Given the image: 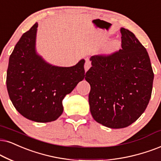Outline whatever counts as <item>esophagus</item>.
Returning a JSON list of instances; mask_svg holds the SVG:
<instances>
[{
  "mask_svg": "<svg viewBox=\"0 0 161 161\" xmlns=\"http://www.w3.org/2000/svg\"><path fill=\"white\" fill-rule=\"evenodd\" d=\"M91 63L90 61H89V60L85 61V72L88 70V69L91 68Z\"/></svg>",
  "mask_w": 161,
  "mask_h": 161,
  "instance_id": "esophagus-1",
  "label": "esophagus"
}]
</instances>
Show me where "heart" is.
Listing matches in <instances>:
<instances>
[{"mask_svg": "<svg viewBox=\"0 0 161 161\" xmlns=\"http://www.w3.org/2000/svg\"><path fill=\"white\" fill-rule=\"evenodd\" d=\"M120 47V43L119 41L117 40H113L110 42L108 44L105 46V51L108 53H112L117 51L118 49Z\"/></svg>", "mask_w": 161, "mask_h": 161, "instance_id": "b5f03b06", "label": "heart"}]
</instances>
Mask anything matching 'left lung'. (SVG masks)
I'll return each mask as SVG.
<instances>
[{
	"label": "left lung",
	"mask_w": 161,
	"mask_h": 161,
	"mask_svg": "<svg viewBox=\"0 0 161 161\" xmlns=\"http://www.w3.org/2000/svg\"><path fill=\"white\" fill-rule=\"evenodd\" d=\"M122 49L91 56L85 80L91 85L90 111L97 123L122 129L135 122L152 96L154 73L146 49L135 34L121 28Z\"/></svg>",
	"instance_id": "left-lung-1"
}]
</instances>
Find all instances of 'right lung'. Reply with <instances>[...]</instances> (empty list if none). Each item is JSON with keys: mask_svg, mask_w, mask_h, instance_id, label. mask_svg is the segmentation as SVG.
<instances>
[{"mask_svg": "<svg viewBox=\"0 0 161 161\" xmlns=\"http://www.w3.org/2000/svg\"><path fill=\"white\" fill-rule=\"evenodd\" d=\"M38 23L24 33L10 55L7 87L15 109L38 123L56 120L63 112L62 99L86 76L85 60L70 68L52 66L36 53Z\"/></svg>", "mask_w": 161, "mask_h": 161, "instance_id": "1", "label": "right lung"}]
</instances>
